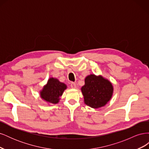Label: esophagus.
<instances>
[{
	"mask_svg": "<svg viewBox=\"0 0 149 149\" xmlns=\"http://www.w3.org/2000/svg\"><path fill=\"white\" fill-rule=\"evenodd\" d=\"M70 86H71V88H73V89H74V88H76V83H71V84H70Z\"/></svg>",
	"mask_w": 149,
	"mask_h": 149,
	"instance_id": "esophagus-1",
	"label": "esophagus"
}]
</instances>
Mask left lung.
I'll use <instances>...</instances> for the list:
<instances>
[{
    "label": "left lung",
    "mask_w": 149,
    "mask_h": 149,
    "mask_svg": "<svg viewBox=\"0 0 149 149\" xmlns=\"http://www.w3.org/2000/svg\"><path fill=\"white\" fill-rule=\"evenodd\" d=\"M84 103L93 108L104 106L110 100L113 93V87L109 81L102 76L94 74L85 78V84L81 88Z\"/></svg>",
    "instance_id": "1"
}]
</instances>
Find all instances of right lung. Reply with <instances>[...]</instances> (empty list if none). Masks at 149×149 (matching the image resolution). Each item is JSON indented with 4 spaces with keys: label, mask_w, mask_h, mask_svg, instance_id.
I'll use <instances>...</instances> for the list:
<instances>
[{
    "label": "right lung",
    "mask_w": 149,
    "mask_h": 149,
    "mask_svg": "<svg viewBox=\"0 0 149 149\" xmlns=\"http://www.w3.org/2000/svg\"><path fill=\"white\" fill-rule=\"evenodd\" d=\"M66 89V84L60 82L57 79L52 78L49 79L47 84L45 86L40 94L44 100L52 104H56Z\"/></svg>",
    "instance_id": "right-lung-1"
}]
</instances>
